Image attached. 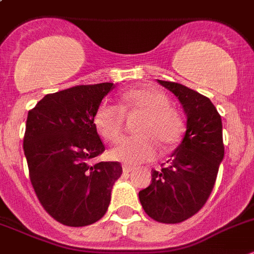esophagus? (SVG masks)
<instances>
[{
  "mask_svg": "<svg viewBox=\"0 0 254 254\" xmlns=\"http://www.w3.org/2000/svg\"><path fill=\"white\" fill-rule=\"evenodd\" d=\"M131 170H132V167H130V165H127V164L123 165V173H124V174H129Z\"/></svg>",
  "mask_w": 254,
  "mask_h": 254,
  "instance_id": "34e87169",
  "label": "esophagus"
}]
</instances>
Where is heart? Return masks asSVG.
Here are the masks:
<instances>
[{
    "label": "heart",
    "mask_w": 254,
    "mask_h": 254,
    "mask_svg": "<svg viewBox=\"0 0 254 254\" xmlns=\"http://www.w3.org/2000/svg\"><path fill=\"white\" fill-rule=\"evenodd\" d=\"M122 108L127 113H140L138 135L125 138L110 150L114 160L124 164H141L158 155V142L163 148L179 143L183 134L181 115L169 106V99L159 89L141 86L130 89L122 95ZM124 114L119 106L104 100L94 115V125L105 140L114 143L120 138Z\"/></svg>",
    "instance_id": "b5f03b06"
}]
</instances>
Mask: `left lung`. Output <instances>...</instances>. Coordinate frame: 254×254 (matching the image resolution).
<instances>
[{
	"label": "left lung",
	"mask_w": 254,
	"mask_h": 254,
	"mask_svg": "<svg viewBox=\"0 0 254 254\" xmlns=\"http://www.w3.org/2000/svg\"><path fill=\"white\" fill-rule=\"evenodd\" d=\"M158 82L183 106L187 130L168 164L151 170V184L139 191V199L156 222L181 223L202 209L213 190L224 156L222 119L204 95L178 82Z\"/></svg>",
	"instance_id": "1"
}]
</instances>
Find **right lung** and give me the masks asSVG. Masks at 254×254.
Segmentation results:
<instances>
[{
    "label": "right lung",
    "instance_id": "obj_1",
    "mask_svg": "<svg viewBox=\"0 0 254 254\" xmlns=\"http://www.w3.org/2000/svg\"><path fill=\"white\" fill-rule=\"evenodd\" d=\"M114 87L73 86L46 95L28 111L23 151L31 184L44 209L65 226H89L103 218L123 173L118 162L91 164L105 150L95 111Z\"/></svg>",
    "mask_w": 254,
    "mask_h": 254
}]
</instances>
